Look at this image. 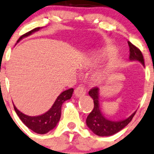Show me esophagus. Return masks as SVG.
Listing matches in <instances>:
<instances>
[{
  "label": "esophagus",
  "instance_id": "1",
  "mask_svg": "<svg viewBox=\"0 0 154 154\" xmlns=\"http://www.w3.org/2000/svg\"><path fill=\"white\" fill-rule=\"evenodd\" d=\"M85 94H86V90H85V88L84 87L81 86V85L77 87L75 91H74V94H75V96L77 97H80L84 96Z\"/></svg>",
  "mask_w": 154,
  "mask_h": 154
}]
</instances>
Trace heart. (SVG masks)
Listing matches in <instances>:
<instances>
[{
    "label": "heart",
    "mask_w": 154,
    "mask_h": 154,
    "mask_svg": "<svg viewBox=\"0 0 154 154\" xmlns=\"http://www.w3.org/2000/svg\"><path fill=\"white\" fill-rule=\"evenodd\" d=\"M94 61H95V60H92L91 62H94ZM95 78H96V80H100V77H99V76H97V75L95 76Z\"/></svg>",
    "instance_id": "1"
}]
</instances>
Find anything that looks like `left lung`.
Segmentation results:
<instances>
[{
  "label": "left lung",
  "instance_id": "1",
  "mask_svg": "<svg viewBox=\"0 0 154 154\" xmlns=\"http://www.w3.org/2000/svg\"><path fill=\"white\" fill-rule=\"evenodd\" d=\"M129 48H130V60H138L145 66L144 58L141 51L138 48L133 45L131 42L128 41ZM89 96L93 99L94 106L91 112L88 114L86 119V125L92 131V132L96 135L100 137H108V136L114 135L117 132L120 131L125 126L128 125L129 122L132 120L133 117L135 115L136 111L127 119L120 121H111L108 119L103 116V113L100 108L99 103V88L97 87L91 88L88 92Z\"/></svg>",
  "mask_w": 154,
  "mask_h": 154
}]
</instances>
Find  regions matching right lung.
Masks as SVG:
<instances>
[{
    "instance_id": "1",
    "label": "right lung",
    "mask_w": 154,
    "mask_h": 154,
    "mask_svg": "<svg viewBox=\"0 0 154 154\" xmlns=\"http://www.w3.org/2000/svg\"><path fill=\"white\" fill-rule=\"evenodd\" d=\"M40 27L35 28L34 29L29 31L27 33L23 35L20 38L17 40V43H18L20 40H21L23 38L28 37L29 35L33 34L34 32H37V31L40 30ZM73 91L74 89L73 88H69V89L64 91H63L57 98L56 99L55 102L54 103L53 106L51 108L46 111L45 114H41L39 116H31L26 115V114H23L20 112L15 106H14V109L15 111L16 114L19 116L20 120L23 122L29 128L33 131L34 132L37 133L39 134H45L51 130L54 129L57 125L59 122L61 116V107H62L63 103H64L66 100L71 99L72 96Z\"/></svg>"
}]
</instances>
